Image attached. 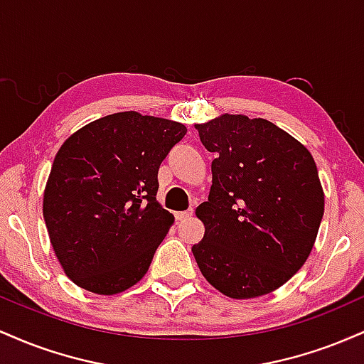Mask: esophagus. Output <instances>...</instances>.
<instances>
[{
  "label": "esophagus",
  "instance_id": "esophagus-1",
  "mask_svg": "<svg viewBox=\"0 0 364 364\" xmlns=\"http://www.w3.org/2000/svg\"><path fill=\"white\" fill-rule=\"evenodd\" d=\"M193 215V210H186V212H178L176 214V220H186Z\"/></svg>",
  "mask_w": 364,
  "mask_h": 364
}]
</instances>
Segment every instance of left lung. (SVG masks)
Listing matches in <instances>:
<instances>
[{
	"instance_id": "1",
	"label": "left lung",
	"mask_w": 364,
	"mask_h": 364,
	"mask_svg": "<svg viewBox=\"0 0 364 364\" xmlns=\"http://www.w3.org/2000/svg\"><path fill=\"white\" fill-rule=\"evenodd\" d=\"M214 152L205 225L191 252L208 284L232 299L284 286L310 257L325 195L315 159L301 141L263 118L220 114L195 124Z\"/></svg>"
}]
</instances>
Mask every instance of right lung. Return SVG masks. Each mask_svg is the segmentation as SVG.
<instances>
[{
    "label": "right lung",
    "mask_w": 364,
    "mask_h": 364,
    "mask_svg": "<svg viewBox=\"0 0 364 364\" xmlns=\"http://www.w3.org/2000/svg\"><path fill=\"white\" fill-rule=\"evenodd\" d=\"M185 135L178 121L124 111L63 141L43 214L58 262L78 287L112 296L147 274L174 223L156 198L159 166Z\"/></svg>",
    "instance_id": "obj_1"
}]
</instances>
